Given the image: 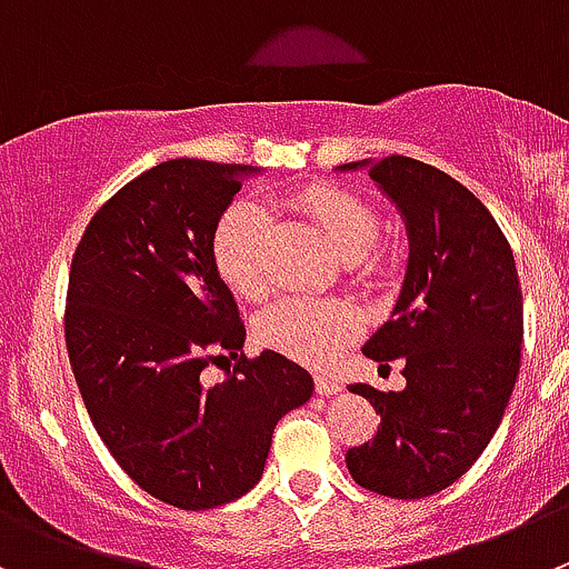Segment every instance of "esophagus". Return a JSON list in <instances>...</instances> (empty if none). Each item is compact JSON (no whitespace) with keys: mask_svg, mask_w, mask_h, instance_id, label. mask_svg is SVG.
Wrapping results in <instances>:
<instances>
[{"mask_svg":"<svg viewBox=\"0 0 569 569\" xmlns=\"http://www.w3.org/2000/svg\"><path fill=\"white\" fill-rule=\"evenodd\" d=\"M316 391L321 393V397H335V393L343 391V382H340L338 377H332V375H318L316 377Z\"/></svg>","mask_w":569,"mask_h":569,"instance_id":"34e87169","label":"esophagus"}]
</instances>
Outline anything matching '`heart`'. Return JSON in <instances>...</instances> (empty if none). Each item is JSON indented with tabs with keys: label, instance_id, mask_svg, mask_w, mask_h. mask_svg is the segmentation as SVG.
<instances>
[{
	"label": "heart",
	"instance_id": "obj_1",
	"mask_svg": "<svg viewBox=\"0 0 569 569\" xmlns=\"http://www.w3.org/2000/svg\"><path fill=\"white\" fill-rule=\"evenodd\" d=\"M296 207L321 229L332 251L343 262H357L366 276L388 268V259L375 246L380 237V218L357 194L338 187H307L296 194ZM268 212L259 200L240 198L218 218L212 231V262L226 288L240 299H259L264 293L262 246ZM357 332V316L349 305L316 296H288L259 316V343L323 366L340 346Z\"/></svg>",
	"mask_w": 569,
	"mask_h": 569
}]
</instances>
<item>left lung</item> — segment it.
<instances>
[{
	"label": "left lung",
	"instance_id": "left-lung-1",
	"mask_svg": "<svg viewBox=\"0 0 569 569\" xmlns=\"http://www.w3.org/2000/svg\"><path fill=\"white\" fill-rule=\"evenodd\" d=\"M408 231V270L391 318L362 355L402 360V391L357 382L380 413L371 441L346 452L355 483L419 500L456 483L489 447L519 375L522 290L500 226L463 183L408 159H362Z\"/></svg>",
	"mask_w": 569,
	"mask_h": 569
}]
</instances>
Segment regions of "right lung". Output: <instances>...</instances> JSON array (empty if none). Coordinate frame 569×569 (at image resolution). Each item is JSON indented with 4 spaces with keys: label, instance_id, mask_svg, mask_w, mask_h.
Masks as SVG:
<instances>
[{
    "label": "right lung",
    "instance_id": "obj_1",
    "mask_svg": "<svg viewBox=\"0 0 569 569\" xmlns=\"http://www.w3.org/2000/svg\"><path fill=\"white\" fill-rule=\"evenodd\" d=\"M259 172L200 159L150 167L91 218L69 270L67 349L91 425L148 495L183 511L251 491L276 421L312 397V377L270 349L237 357L218 386L200 380L246 343L212 231Z\"/></svg>",
    "mask_w": 569,
    "mask_h": 569
}]
</instances>
